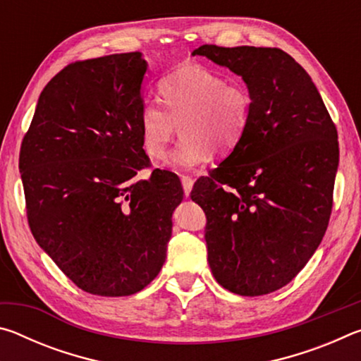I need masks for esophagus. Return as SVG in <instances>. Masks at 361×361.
<instances>
[{"instance_id": "obj_1", "label": "esophagus", "mask_w": 361, "mask_h": 361, "mask_svg": "<svg viewBox=\"0 0 361 361\" xmlns=\"http://www.w3.org/2000/svg\"><path fill=\"white\" fill-rule=\"evenodd\" d=\"M181 185H183V191H185V195L188 197L189 192H191L192 185H194V180L191 176H181Z\"/></svg>"}]
</instances>
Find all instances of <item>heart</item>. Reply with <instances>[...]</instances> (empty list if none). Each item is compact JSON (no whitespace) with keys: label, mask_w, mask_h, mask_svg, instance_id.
<instances>
[{"label":"heart","mask_w":361,"mask_h":361,"mask_svg":"<svg viewBox=\"0 0 361 361\" xmlns=\"http://www.w3.org/2000/svg\"><path fill=\"white\" fill-rule=\"evenodd\" d=\"M164 106L146 100L138 114L146 152L164 157L178 132L181 142L167 159V167L188 170L210 157L229 154L245 133L253 109L252 94L242 84L205 68L186 63L159 81Z\"/></svg>","instance_id":"heart-1"}]
</instances>
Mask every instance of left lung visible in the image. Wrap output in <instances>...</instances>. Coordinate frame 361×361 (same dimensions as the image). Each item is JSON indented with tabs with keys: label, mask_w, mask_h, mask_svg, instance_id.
Returning a JSON list of instances; mask_svg holds the SVG:
<instances>
[{
	"label": "left lung",
	"mask_w": 361,
	"mask_h": 361,
	"mask_svg": "<svg viewBox=\"0 0 361 361\" xmlns=\"http://www.w3.org/2000/svg\"><path fill=\"white\" fill-rule=\"evenodd\" d=\"M192 56L240 76L253 109L231 154L199 178L213 277L240 296L282 288L325 235L339 164L338 132L312 79L276 47L204 44Z\"/></svg>",
	"instance_id": "obj_1"
}]
</instances>
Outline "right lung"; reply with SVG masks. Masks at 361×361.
<instances>
[{
	"instance_id": "right-lung-1",
	"label": "right lung",
	"mask_w": 361,
	"mask_h": 361,
	"mask_svg": "<svg viewBox=\"0 0 361 361\" xmlns=\"http://www.w3.org/2000/svg\"><path fill=\"white\" fill-rule=\"evenodd\" d=\"M142 52L76 62L42 89L19 170L38 245L79 288L129 296L161 271L183 200L175 173L152 170L138 114Z\"/></svg>"
}]
</instances>
